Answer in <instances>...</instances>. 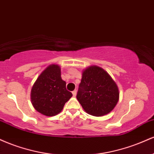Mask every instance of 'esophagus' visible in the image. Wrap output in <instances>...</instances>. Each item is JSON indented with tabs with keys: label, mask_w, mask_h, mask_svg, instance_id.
Instances as JSON below:
<instances>
[{
	"label": "esophagus",
	"mask_w": 154,
	"mask_h": 154,
	"mask_svg": "<svg viewBox=\"0 0 154 154\" xmlns=\"http://www.w3.org/2000/svg\"><path fill=\"white\" fill-rule=\"evenodd\" d=\"M72 94H73V96L75 97L76 95H77V91L76 90H75L73 92H72Z\"/></svg>",
	"instance_id": "obj_1"
}]
</instances>
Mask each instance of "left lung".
<instances>
[{
	"label": "left lung",
	"mask_w": 154,
	"mask_h": 154,
	"mask_svg": "<svg viewBox=\"0 0 154 154\" xmlns=\"http://www.w3.org/2000/svg\"><path fill=\"white\" fill-rule=\"evenodd\" d=\"M77 98L88 114L104 116L110 113L119 101V88L103 69L90 66L82 71Z\"/></svg>",
	"instance_id": "8db88e82"
}]
</instances>
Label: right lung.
I'll return each mask as SVG.
<instances>
[{
	"label": "right lung",
	"instance_id": "obj_1",
	"mask_svg": "<svg viewBox=\"0 0 154 154\" xmlns=\"http://www.w3.org/2000/svg\"><path fill=\"white\" fill-rule=\"evenodd\" d=\"M72 93L66 88L61 79V67L51 64L41 72L32 87L30 98L33 107L43 115L53 116L59 114Z\"/></svg>",
	"mask_w": 154,
	"mask_h": 154
}]
</instances>
